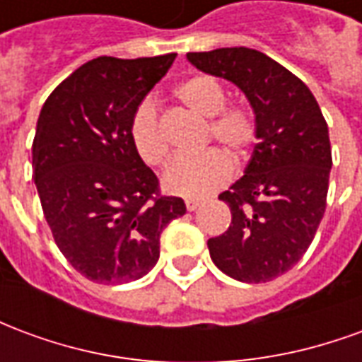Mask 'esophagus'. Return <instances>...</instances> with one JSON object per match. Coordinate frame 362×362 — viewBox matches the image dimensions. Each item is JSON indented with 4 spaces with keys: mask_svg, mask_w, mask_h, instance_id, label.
<instances>
[{
    "mask_svg": "<svg viewBox=\"0 0 362 362\" xmlns=\"http://www.w3.org/2000/svg\"><path fill=\"white\" fill-rule=\"evenodd\" d=\"M197 207H199V202H197V199H186V209H188V211H196Z\"/></svg>",
    "mask_w": 362,
    "mask_h": 362,
    "instance_id": "esophagus-1",
    "label": "esophagus"
}]
</instances>
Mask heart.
I'll list each match as a JSON object with an SVG mask.
<instances>
[{"label": "heart", "instance_id": "heart-1", "mask_svg": "<svg viewBox=\"0 0 362 362\" xmlns=\"http://www.w3.org/2000/svg\"><path fill=\"white\" fill-rule=\"evenodd\" d=\"M174 95L186 108L207 118L205 141H217L228 155L240 160L258 139V122L250 106L225 103V85L207 74L192 75L176 85ZM129 141L145 165L160 166L168 158V143L155 104L145 100L129 122ZM230 160L221 151L209 149L194 157L174 158L163 173V188L182 197H204L230 178Z\"/></svg>", "mask_w": 362, "mask_h": 362}]
</instances>
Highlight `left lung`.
Returning a JSON list of instances; mask_svg holds the SVG:
<instances>
[{
	"label": "left lung",
	"instance_id": "left-lung-1",
	"mask_svg": "<svg viewBox=\"0 0 362 362\" xmlns=\"http://www.w3.org/2000/svg\"><path fill=\"white\" fill-rule=\"evenodd\" d=\"M188 59L235 83L256 114L254 155L243 178L219 196L233 221L207 248L228 277L266 283L303 258L326 211L332 168L326 119L310 89L262 52L219 48L189 52Z\"/></svg>",
	"mask_w": 362,
	"mask_h": 362
}]
</instances>
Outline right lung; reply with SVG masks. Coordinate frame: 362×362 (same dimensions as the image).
I'll return each mask as SVG.
<instances>
[{"instance_id":"1","label":"right lung","mask_w":362,"mask_h":362,"mask_svg":"<svg viewBox=\"0 0 362 362\" xmlns=\"http://www.w3.org/2000/svg\"><path fill=\"white\" fill-rule=\"evenodd\" d=\"M176 54L83 64L46 98L33 141V178L59 252L87 279H141L160 254V233L186 213L160 196L137 157L129 122Z\"/></svg>"}]
</instances>
